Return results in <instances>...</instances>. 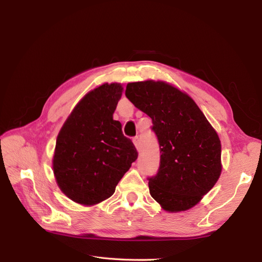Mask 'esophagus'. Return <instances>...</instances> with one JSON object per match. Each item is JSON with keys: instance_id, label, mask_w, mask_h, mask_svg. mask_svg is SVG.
<instances>
[{"instance_id": "obj_1", "label": "esophagus", "mask_w": 262, "mask_h": 262, "mask_svg": "<svg viewBox=\"0 0 262 262\" xmlns=\"http://www.w3.org/2000/svg\"><path fill=\"white\" fill-rule=\"evenodd\" d=\"M133 143H134V145H136L137 149L140 150V138L139 137H134L133 138Z\"/></svg>"}]
</instances>
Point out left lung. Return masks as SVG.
I'll use <instances>...</instances> for the list:
<instances>
[{
	"label": "left lung",
	"instance_id": "obj_1",
	"mask_svg": "<svg viewBox=\"0 0 262 262\" xmlns=\"http://www.w3.org/2000/svg\"><path fill=\"white\" fill-rule=\"evenodd\" d=\"M125 96L152 119L161 161L148 177L149 193L162 208L179 212L192 208L221 175V141L188 95L164 82L126 85Z\"/></svg>",
	"mask_w": 262,
	"mask_h": 262
}]
</instances>
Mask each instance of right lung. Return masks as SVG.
Returning <instances> with one entry per match:
<instances>
[{
  "label": "right lung",
  "instance_id": "right-lung-1",
  "mask_svg": "<svg viewBox=\"0 0 262 262\" xmlns=\"http://www.w3.org/2000/svg\"><path fill=\"white\" fill-rule=\"evenodd\" d=\"M120 84H104L86 94L63 124L55 144L53 172L62 192L74 202L93 205L112 196L138 158L113 115Z\"/></svg>",
  "mask_w": 262,
  "mask_h": 262
}]
</instances>
